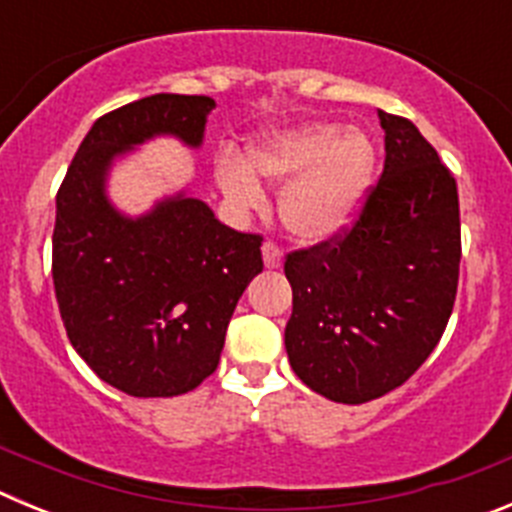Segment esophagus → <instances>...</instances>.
Wrapping results in <instances>:
<instances>
[{
	"mask_svg": "<svg viewBox=\"0 0 512 512\" xmlns=\"http://www.w3.org/2000/svg\"><path fill=\"white\" fill-rule=\"evenodd\" d=\"M261 253H264L266 269H279V266H282V248H279L277 243L266 241L264 246H261Z\"/></svg>",
	"mask_w": 512,
	"mask_h": 512,
	"instance_id": "34e87169",
	"label": "esophagus"
}]
</instances>
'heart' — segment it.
<instances>
[{
  "mask_svg": "<svg viewBox=\"0 0 512 512\" xmlns=\"http://www.w3.org/2000/svg\"><path fill=\"white\" fill-rule=\"evenodd\" d=\"M372 174V140L333 122H307L266 135L248 148L246 161L233 148L215 156L217 187L230 205L238 210L264 205L259 179L282 187V225L310 246L336 241L359 220Z\"/></svg>",
  "mask_w": 512,
  "mask_h": 512,
  "instance_id": "obj_1",
  "label": "heart"
}]
</instances>
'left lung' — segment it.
Listing matches in <instances>:
<instances>
[{
	"mask_svg": "<svg viewBox=\"0 0 512 512\" xmlns=\"http://www.w3.org/2000/svg\"><path fill=\"white\" fill-rule=\"evenodd\" d=\"M384 171L341 238L292 251L289 364L343 405L408 382L441 341L459 284L454 174L405 117L379 110Z\"/></svg>",
	"mask_w": 512,
	"mask_h": 512,
	"instance_id": "8db88e82",
	"label": "left lung"
}]
</instances>
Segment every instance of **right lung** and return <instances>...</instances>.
<instances>
[{"label": "right lung", "mask_w": 512, "mask_h": 512, "mask_svg": "<svg viewBox=\"0 0 512 512\" xmlns=\"http://www.w3.org/2000/svg\"><path fill=\"white\" fill-rule=\"evenodd\" d=\"M215 99L153 94L99 117L56 194L53 287L76 354L133 397H176L217 369L233 310L264 269L261 235L238 233L179 192L146 215L115 210L117 156L174 135L200 148Z\"/></svg>", "instance_id": "add662e5"}]
</instances>
